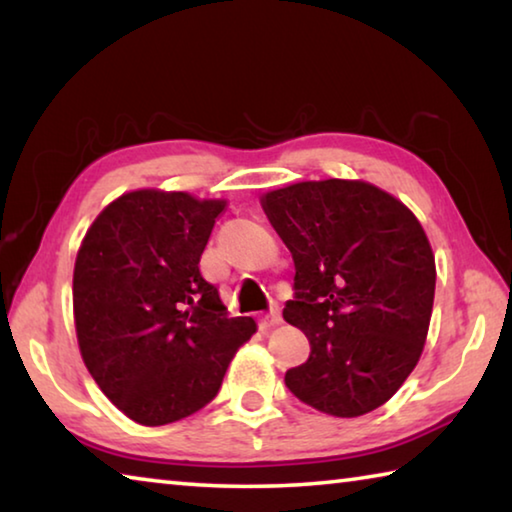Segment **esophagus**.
Returning a JSON list of instances; mask_svg holds the SVG:
<instances>
[{
    "mask_svg": "<svg viewBox=\"0 0 512 512\" xmlns=\"http://www.w3.org/2000/svg\"><path fill=\"white\" fill-rule=\"evenodd\" d=\"M280 323H282V316H280V311H271V314H266V316H259V329H271V327L280 325Z\"/></svg>",
    "mask_w": 512,
    "mask_h": 512,
    "instance_id": "obj_1",
    "label": "esophagus"
}]
</instances>
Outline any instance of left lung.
<instances>
[{"label":"left lung","mask_w":512,"mask_h":512,"mask_svg":"<svg viewBox=\"0 0 512 512\" xmlns=\"http://www.w3.org/2000/svg\"><path fill=\"white\" fill-rule=\"evenodd\" d=\"M262 205L296 264L284 320L311 345L284 384L336 418L379 409L427 339L436 262L420 221L359 180L298 183L266 194Z\"/></svg>","instance_id":"left-lung-1"}]
</instances>
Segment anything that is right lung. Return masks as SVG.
I'll list each match as a JSON object with an SVG mask.
<instances>
[{"label": "right lung", "mask_w": 512, "mask_h": 512, "mask_svg": "<svg viewBox=\"0 0 512 512\" xmlns=\"http://www.w3.org/2000/svg\"><path fill=\"white\" fill-rule=\"evenodd\" d=\"M225 201L142 189L110 203L74 266V323L85 366L128 418L160 427L219 393L253 318H230L201 255Z\"/></svg>", "instance_id": "1"}]
</instances>
